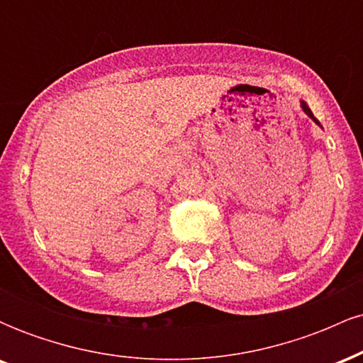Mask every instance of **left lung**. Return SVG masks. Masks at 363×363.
<instances>
[{
    "mask_svg": "<svg viewBox=\"0 0 363 363\" xmlns=\"http://www.w3.org/2000/svg\"><path fill=\"white\" fill-rule=\"evenodd\" d=\"M301 106H302V109H303V112H306V114H307V116H309V118H311V119H314V123H318V124H319V121L314 118V114H312V111L309 109V106H307V104H306V102H301Z\"/></svg>",
    "mask_w": 363,
    "mask_h": 363,
    "instance_id": "1",
    "label": "left lung"
}]
</instances>
